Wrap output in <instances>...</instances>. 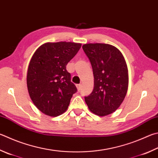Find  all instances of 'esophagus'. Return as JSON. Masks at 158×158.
Segmentation results:
<instances>
[{
	"label": "esophagus",
	"instance_id": "esophagus-1",
	"mask_svg": "<svg viewBox=\"0 0 158 158\" xmlns=\"http://www.w3.org/2000/svg\"><path fill=\"white\" fill-rule=\"evenodd\" d=\"M76 86H77V90H78L79 91L80 90H81V84H77Z\"/></svg>",
	"mask_w": 158,
	"mask_h": 158
}]
</instances>
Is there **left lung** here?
Segmentation results:
<instances>
[{
  "label": "left lung",
  "instance_id": "left-lung-1",
  "mask_svg": "<svg viewBox=\"0 0 158 158\" xmlns=\"http://www.w3.org/2000/svg\"><path fill=\"white\" fill-rule=\"evenodd\" d=\"M82 48L90 60L94 75L93 90L85 97V103L97 115H108L119 107L127 94V63L121 52L111 45L88 44Z\"/></svg>",
  "mask_w": 158,
  "mask_h": 158
}]
</instances>
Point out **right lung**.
Masks as SVG:
<instances>
[{"mask_svg": "<svg viewBox=\"0 0 158 158\" xmlns=\"http://www.w3.org/2000/svg\"><path fill=\"white\" fill-rule=\"evenodd\" d=\"M81 46L71 42L47 43L31 57L27 74L28 92L34 104L47 115L64 113L77 91L66 65Z\"/></svg>", "mask_w": 158, "mask_h": 158, "instance_id": "1", "label": "right lung"}]
</instances>
